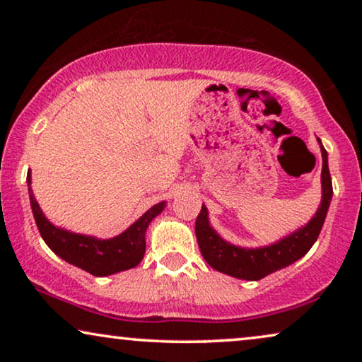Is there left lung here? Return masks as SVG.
Segmentation results:
<instances>
[{"instance_id":"obj_1","label":"left lung","mask_w":362,"mask_h":362,"mask_svg":"<svg viewBox=\"0 0 362 362\" xmlns=\"http://www.w3.org/2000/svg\"><path fill=\"white\" fill-rule=\"evenodd\" d=\"M316 140L320 143L321 158H323L321 202L318 211L308 221V224L301 226L298 230L285 235L284 239L262 247H239L230 244L212 229L209 212H207V207L202 204L199 216L196 219V237L202 257L212 269L221 272V274L234 276V279L257 281L276 270L291 265L313 247L321 232V227L325 224L331 197H333L328 153H326L320 138H316Z\"/></svg>"}]
</instances>
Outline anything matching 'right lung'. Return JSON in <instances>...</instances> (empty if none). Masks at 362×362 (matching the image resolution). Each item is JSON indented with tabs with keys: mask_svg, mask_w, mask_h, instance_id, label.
I'll return each instance as SVG.
<instances>
[{
	"mask_svg": "<svg viewBox=\"0 0 362 362\" xmlns=\"http://www.w3.org/2000/svg\"><path fill=\"white\" fill-rule=\"evenodd\" d=\"M28 191L37 229L49 249L62 260L95 276L113 275L118 272L130 270L140 264L146 249L145 234L148 226L166 207V201L158 202L120 235L112 237V239H97L93 235L76 234V232L54 226L44 216L34 197L31 173H28Z\"/></svg>",
	"mask_w": 362,
	"mask_h": 362,
	"instance_id": "obj_1",
	"label": "right lung"
}]
</instances>
